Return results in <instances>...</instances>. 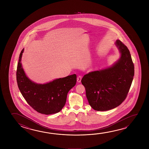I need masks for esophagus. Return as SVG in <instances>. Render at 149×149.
Listing matches in <instances>:
<instances>
[{
	"label": "esophagus",
	"instance_id": "esophagus-1",
	"mask_svg": "<svg viewBox=\"0 0 149 149\" xmlns=\"http://www.w3.org/2000/svg\"><path fill=\"white\" fill-rule=\"evenodd\" d=\"M81 78H82V77L81 76H78L77 78V81L78 83H81Z\"/></svg>",
	"mask_w": 149,
	"mask_h": 149
}]
</instances>
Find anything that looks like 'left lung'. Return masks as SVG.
Here are the masks:
<instances>
[{"label":"left lung","mask_w":149,"mask_h":149,"mask_svg":"<svg viewBox=\"0 0 149 149\" xmlns=\"http://www.w3.org/2000/svg\"><path fill=\"white\" fill-rule=\"evenodd\" d=\"M115 45L120 57L112 66L84 76L81 82L89 105L98 111L117 107L126 98L134 76V65L127 47L120 40Z\"/></svg>","instance_id":"obj_1"}]
</instances>
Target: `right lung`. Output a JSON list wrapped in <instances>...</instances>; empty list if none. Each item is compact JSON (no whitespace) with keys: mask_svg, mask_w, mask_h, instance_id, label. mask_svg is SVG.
<instances>
[{"mask_svg":"<svg viewBox=\"0 0 149 149\" xmlns=\"http://www.w3.org/2000/svg\"><path fill=\"white\" fill-rule=\"evenodd\" d=\"M22 49L17 70V81L20 92L27 103L37 112L52 114L62 110L66 102L67 95L75 85L76 75L58 78L44 84H37L27 77L21 63Z\"/></svg>","mask_w":149,"mask_h":149,"instance_id":"1","label":"right lung"}]
</instances>
